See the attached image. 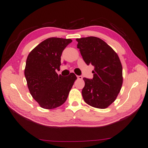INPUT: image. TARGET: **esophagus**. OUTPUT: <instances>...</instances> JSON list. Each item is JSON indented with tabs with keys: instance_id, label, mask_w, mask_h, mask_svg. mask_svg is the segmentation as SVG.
Masks as SVG:
<instances>
[{
	"instance_id": "1",
	"label": "esophagus",
	"mask_w": 148,
	"mask_h": 148,
	"mask_svg": "<svg viewBox=\"0 0 148 148\" xmlns=\"http://www.w3.org/2000/svg\"><path fill=\"white\" fill-rule=\"evenodd\" d=\"M82 76H80H80H77V78H78V79H79V80H82Z\"/></svg>"
}]
</instances>
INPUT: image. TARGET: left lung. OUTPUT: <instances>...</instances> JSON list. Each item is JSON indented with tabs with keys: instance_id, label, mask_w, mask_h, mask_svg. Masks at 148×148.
Returning <instances> with one entry per match:
<instances>
[{
	"instance_id": "left-lung-1",
	"label": "left lung",
	"mask_w": 148,
	"mask_h": 148,
	"mask_svg": "<svg viewBox=\"0 0 148 148\" xmlns=\"http://www.w3.org/2000/svg\"><path fill=\"white\" fill-rule=\"evenodd\" d=\"M76 40L85 63L94 66L92 79L83 78L84 100L91 106L105 109L115 101L122 86V66L119 56L99 38L88 37Z\"/></svg>"
}]
</instances>
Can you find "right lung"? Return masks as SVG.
I'll return each instance as SVG.
<instances>
[{"label":"right lung","mask_w":148,"mask_h":148,"mask_svg":"<svg viewBox=\"0 0 148 148\" xmlns=\"http://www.w3.org/2000/svg\"><path fill=\"white\" fill-rule=\"evenodd\" d=\"M71 39L51 37L42 42L28 54L25 76L29 92L40 107L51 110L67 99L77 77L73 73L63 77L56 70L61 65L63 50Z\"/></svg>","instance_id":"right-lung-1"}]
</instances>
